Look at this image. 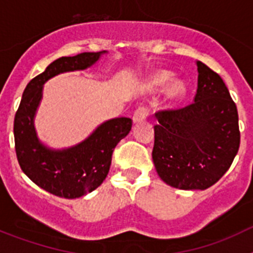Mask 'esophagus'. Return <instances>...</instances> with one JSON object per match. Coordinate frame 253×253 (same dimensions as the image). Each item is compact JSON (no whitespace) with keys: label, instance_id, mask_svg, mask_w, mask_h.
Masks as SVG:
<instances>
[{"label":"esophagus","instance_id":"obj_1","mask_svg":"<svg viewBox=\"0 0 253 253\" xmlns=\"http://www.w3.org/2000/svg\"><path fill=\"white\" fill-rule=\"evenodd\" d=\"M148 115H149V107L148 106H139L137 110L134 111L133 122L134 123L143 122V120L147 119V116Z\"/></svg>","mask_w":253,"mask_h":253}]
</instances>
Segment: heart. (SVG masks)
Masks as SVG:
<instances>
[{"label": "heart", "instance_id": "1", "mask_svg": "<svg viewBox=\"0 0 253 253\" xmlns=\"http://www.w3.org/2000/svg\"><path fill=\"white\" fill-rule=\"evenodd\" d=\"M172 78V75L169 72H160L154 76L153 84L158 87H162L165 84H167L169 82V80ZM185 93V84L180 81H176L169 86V97L171 100H178L181 99Z\"/></svg>", "mask_w": 253, "mask_h": 253}]
</instances>
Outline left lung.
Wrapping results in <instances>:
<instances>
[{
  "mask_svg": "<svg viewBox=\"0 0 253 253\" xmlns=\"http://www.w3.org/2000/svg\"><path fill=\"white\" fill-rule=\"evenodd\" d=\"M194 102L156 113L152 151L157 173L169 186L205 190L231 167L241 133L238 111L222 77L198 62Z\"/></svg>",
  "mask_w": 253,
  "mask_h": 253,
  "instance_id": "1",
  "label": "left lung"
}]
</instances>
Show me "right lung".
Segmentation results:
<instances>
[{"mask_svg": "<svg viewBox=\"0 0 253 253\" xmlns=\"http://www.w3.org/2000/svg\"><path fill=\"white\" fill-rule=\"evenodd\" d=\"M102 53L105 51L81 53L51 62L43 73L29 82L15 114L13 135L20 167L38 186L59 198H80L99 187L109 173L114 148L133 125L129 118L111 119L100 125L84 142L64 151L49 149L38 140L34 115L44 82L62 72L92 66Z\"/></svg>", "mask_w": 253, "mask_h": 253, "instance_id": "add662e5", "label": "right lung"}]
</instances>
